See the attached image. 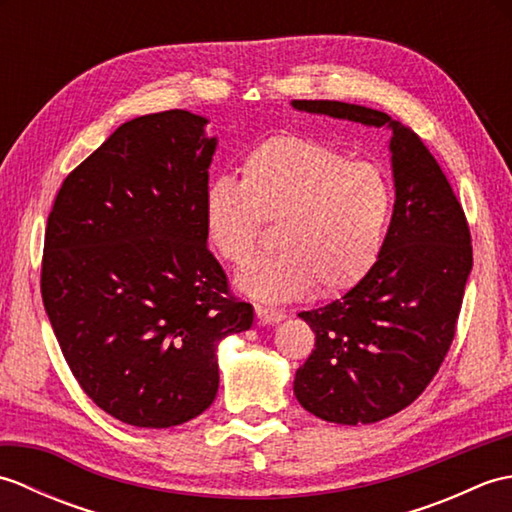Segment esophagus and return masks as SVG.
Masks as SVG:
<instances>
[{
    "label": "esophagus",
    "mask_w": 512,
    "mask_h": 512,
    "mask_svg": "<svg viewBox=\"0 0 512 512\" xmlns=\"http://www.w3.org/2000/svg\"><path fill=\"white\" fill-rule=\"evenodd\" d=\"M255 314H257L259 323H266V325H273V323H279V321L286 319V312L264 308V306H255Z\"/></svg>",
    "instance_id": "esophagus-1"
}]
</instances>
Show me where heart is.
<instances>
[{
  "label": "heart",
  "mask_w": 512,
  "mask_h": 512,
  "mask_svg": "<svg viewBox=\"0 0 512 512\" xmlns=\"http://www.w3.org/2000/svg\"><path fill=\"white\" fill-rule=\"evenodd\" d=\"M242 182L215 178L202 195L204 239L233 266L257 253L264 222L279 253L237 277L248 297L277 303L317 286L323 297L356 288L376 268L394 213V191L372 165L299 134H277L242 160Z\"/></svg>",
  "instance_id": "b5f03b06"
}]
</instances>
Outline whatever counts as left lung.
<instances>
[{
    "mask_svg": "<svg viewBox=\"0 0 512 512\" xmlns=\"http://www.w3.org/2000/svg\"><path fill=\"white\" fill-rule=\"evenodd\" d=\"M292 107L391 132L396 202L383 255L341 299L299 312L317 336L295 374L299 405L328 422L372 424L409 407L449 352L473 268L469 224L436 158L409 127L341 101Z\"/></svg>",
    "mask_w": 512,
    "mask_h": 512,
    "instance_id": "1",
    "label": "left lung"
}]
</instances>
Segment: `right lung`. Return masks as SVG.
<instances>
[{"label":"right lung","instance_id":"obj_1","mask_svg":"<svg viewBox=\"0 0 512 512\" xmlns=\"http://www.w3.org/2000/svg\"><path fill=\"white\" fill-rule=\"evenodd\" d=\"M169 110L127 121L54 200L41 297L85 394L116 420L167 429L211 407L217 345L253 325L206 248L202 195L217 138Z\"/></svg>","mask_w":512,"mask_h":512}]
</instances>
